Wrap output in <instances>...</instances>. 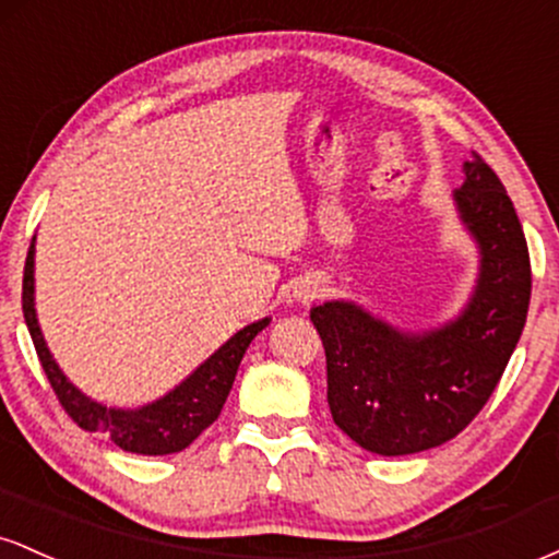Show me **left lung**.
Listing matches in <instances>:
<instances>
[{"mask_svg": "<svg viewBox=\"0 0 559 559\" xmlns=\"http://www.w3.org/2000/svg\"><path fill=\"white\" fill-rule=\"evenodd\" d=\"M457 207L480 247V281L444 329L409 336L346 301L312 307L329 368V407L342 431L376 454H415L454 439L489 402L521 338L531 258L502 181L473 152Z\"/></svg>", "mask_w": 559, "mask_h": 559, "instance_id": "8db88e82", "label": "left lung"}]
</instances>
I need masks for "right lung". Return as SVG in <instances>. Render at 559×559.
<instances>
[{
    "label": "right lung",
    "instance_id": "obj_1",
    "mask_svg": "<svg viewBox=\"0 0 559 559\" xmlns=\"http://www.w3.org/2000/svg\"><path fill=\"white\" fill-rule=\"evenodd\" d=\"M23 318L31 331V338H34L38 362H41L49 386H52L57 402L62 404L68 418L75 426H81L83 431L107 436L112 444L136 454L181 452L204 428L213 426L217 415H221L223 404L228 400L230 386H234L243 352L252 344V338L271 323L265 318L236 333L207 362L199 365L181 386L170 391L163 400L146 404L141 409H110L105 404H96L88 396H83L62 376V370L57 368L52 355H49L47 344H44L34 310V243L28 247L23 271Z\"/></svg>",
    "mask_w": 559,
    "mask_h": 559
}]
</instances>
